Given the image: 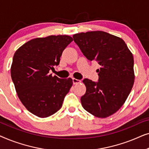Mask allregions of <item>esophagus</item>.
<instances>
[{
  "mask_svg": "<svg viewBox=\"0 0 149 149\" xmlns=\"http://www.w3.org/2000/svg\"><path fill=\"white\" fill-rule=\"evenodd\" d=\"M72 82H73V84L74 85H76V84H78V83H80L81 81L80 80H79V79H74L73 78L72 79Z\"/></svg>",
  "mask_w": 149,
  "mask_h": 149,
  "instance_id": "esophagus-1",
  "label": "esophagus"
}]
</instances>
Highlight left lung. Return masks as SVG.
<instances>
[{"mask_svg":"<svg viewBox=\"0 0 149 149\" xmlns=\"http://www.w3.org/2000/svg\"><path fill=\"white\" fill-rule=\"evenodd\" d=\"M83 55L100 65L99 80L83 81L86 92L81 97L85 110L106 118L119 111L134 83V57L122 38L103 31L81 32L72 36Z\"/></svg>","mask_w":149,"mask_h":149,"instance_id":"1","label":"left lung"}]
</instances>
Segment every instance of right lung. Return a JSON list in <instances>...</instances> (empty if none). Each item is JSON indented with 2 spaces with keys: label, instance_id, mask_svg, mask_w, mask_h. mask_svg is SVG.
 I'll use <instances>...</instances> for the list:
<instances>
[{
  "label": "right lung",
  "instance_id": "add662e5",
  "mask_svg": "<svg viewBox=\"0 0 149 149\" xmlns=\"http://www.w3.org/2000/svg\"><path fill=\"white\" fill-rule=\"evenodd\" d=\"M73 40L68 35L36 38L22 45L14 54L11 67L17 96L26 109L40 118L61 109L72 79L49 74L60 64L63 51Z\"/></svg>",
  "mask_w": 149,
  "mask_h": 149
}]
</instances>
